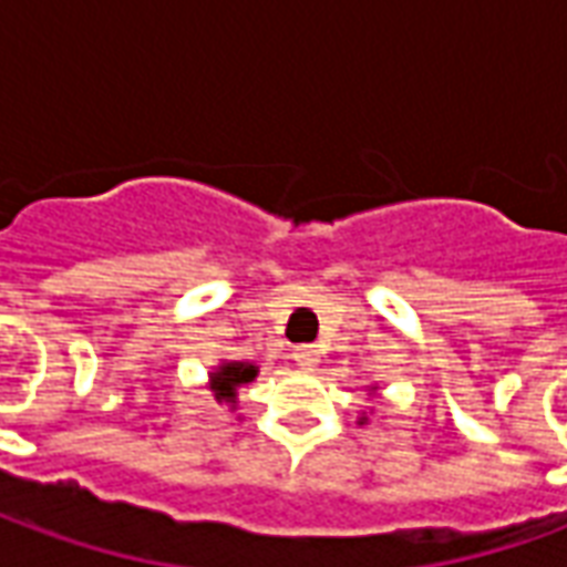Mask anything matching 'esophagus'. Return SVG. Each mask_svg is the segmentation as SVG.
<instances>
[{"instance_id": "34e87169", "label": "esophagus", "mask_w": 567, "mask_h": 567, "mask_svg": "<svg viewBox=\"0 0 567 567\" xmlns=\"http://www.w3.org/2000/svg\"><path fill=\"white\" fill-rule=\"evenodd\" d=\"M295 361L300 368H316V361H319V349L316 346H297L295 349Z\"/></svg>"}]
</instances>
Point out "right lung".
<instances>
[{"mask_svg": "<svg viewBox=\"0 0 567 567\" xmlns=\"http://www.w3.org/2000/svg\"><path fill=\"white\" fill-rule=\"evenodd\" d=\"M255 364H224L215 377H212V392H215V401H224V404H236V385L255 380Z\"/></svg>", "mask_w": 567, "mask_h": 567, "instance_id": "1", "label": "right lung"}]
</instances>
